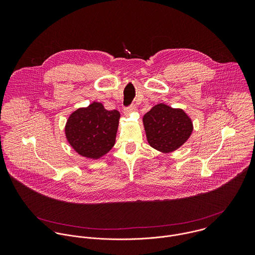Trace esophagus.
Segmentation results:
<instances>
[{"label": "esophagus", "instance_id": "34e87169", "mask_svg": "<svg viewBox=\"0 0 255 255\" xmlns=\"http://www.w3.org/2000/svg\"><path fill=\"white\" fill-rule=\"evenodd\" d=\"M135 110H136V107H135L134 105H130L129 107H128L127 109H125V113L128 115V114H129V113L135 112Z\"/></svg>", "mask_w": 255, "mask_h": 255}]
</instances>
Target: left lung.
Masks as SVG:
<instances>
[{"label":"left lung","instance_id":"obj_1","mask_svg":"<svg viewBox=\"0 0 255 255\" xmlns=\"http://www.w3.org/2000/svg\"><path fill=\"white\" fill-rule=\"evenodd\" d=\"M146 138L152 148L170 153L183 145L193 130L191 119L182 109L164 103L152 107L142 119Z\"/></svg>","mask_w":255,"mask_h":255}]
</instances>
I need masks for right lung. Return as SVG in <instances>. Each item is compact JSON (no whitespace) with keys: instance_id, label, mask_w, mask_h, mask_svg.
Listing matches in <instances>:
<instances>
[{"instance_id":"add662e5","label":"right lung","mask_w":255,"mask_h":255,"mask_svg":"<svg viewBox=\"0 0 255 255\" xmlns=\"http://www.w3.org/2000/svg\"><path fill=\"white\" fill-rule=\"evenodd\" d=\"M120 117L119 111H108L95 101L75 110L65 127L67 140L80 156L99 159L115 145Z\"/></svg>"}]
</instances>
